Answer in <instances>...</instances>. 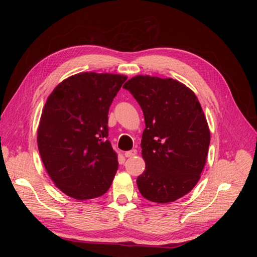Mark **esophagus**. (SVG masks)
Segmentation results:
<instances>
[{
    "label": "esophagus",
    "mask_w": 257,
    "mask_h": 257,
    "mask_svg": "<svg viewBox=\"0 0 257 257\" xmlns=\"http://www.w3.org/2000/svg\"><path fill=\"white\" fill-rule=\"evenodd\" d=\"M136 153H137V150H136V149H133V150L126 151L125 153H124V155H125V158H133L134 155H136Z\"/></svg>",
    "instance_id": "esophagus-1"
}]
</instances>
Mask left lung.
Wrapping results in <instances>:
<instances>
[{
  "mask_svg": "<svg viewBox=\"0 0 257 257\" xmlns=\"http://www.w3.org/2000/svg\"><path fill=\"white\" fill-rule=\"evenodd\" d=\"M123 88L142 107L146 123L138 190L154 203L175 201L196 185L207 161L210 131L201 106L191 89L172 78L138 75Z\"/></svg>",
  "mask_w": 257,
  "mask_h": 257,
  "instance_id": "1",
  "label": "left lung"
}]
</instances>
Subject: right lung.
Segmentation results:
<instances>
[{"label":"right lung","instance_id":"obj_1","mask_svg":"<svg viewBox=\"0 0 257 257\" xmlns=\"http://www.w3.org/2000/svg\"><path fill=\"white\" fill-rule=\"evenodd\" d=\"M127 77L80 73L49 95L37 131L38 150L51 180L62 192L83 200L102 196L118 170L108 141V111Z\"/></svg>","mask_w":257,"mask_h":257}]
</instances>
